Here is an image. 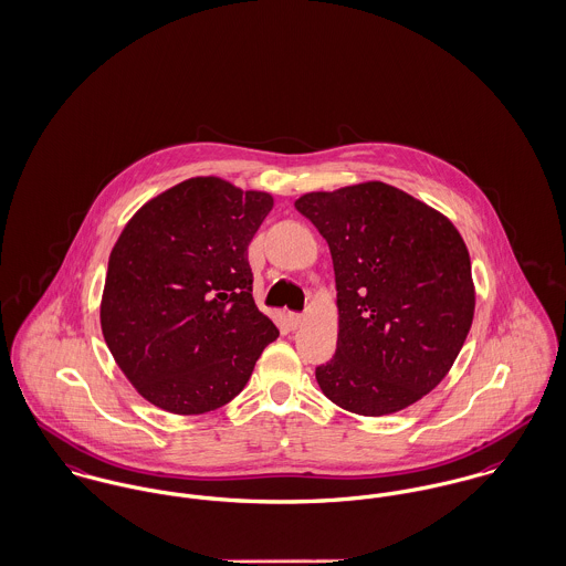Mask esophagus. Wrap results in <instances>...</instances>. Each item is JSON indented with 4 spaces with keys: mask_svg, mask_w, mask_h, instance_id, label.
Returning <instances> with one entry per match:
<instances>
[{
    "mask_svg": "<svg viewBox=\"0 0 566 566\" xmlns=\"http://www.w3.org/2000/svg\"><path fill=\"white\" fill-rule=\"evenodd\" d=\"M302 323H304V314H300V312H289V325H291V329H300Z\"/></svg>",
    "mask_w": 566,
    "mask_h": 566,
    "instance_id": "1",
    "label": "esophagus"
}]
</instances>
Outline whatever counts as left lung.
<instances>
[{
    "label": "left lung",
    "instance_id": "1",
    "mask_svg": "<svg viewBox=\"0 0 566 566\" xmlns=\"http://www.w3.org/2000/svg\"><path fill=\"white\" fill-rule=\"evenodd\" d=\"M295 209L329 245L340 329L316 381L359 416L400 411L436 388L474 318L468 248L452 221L373 180L305 193Z\"/></svg>",
    "mask_w": 566,
    "mask_h": 566
}]
</instances>
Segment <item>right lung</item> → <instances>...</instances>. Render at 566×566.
<instances>
[{"mask_svg":"<svg viewBox=\"0 0 566 566\" xmlns=\"http://www.w3.org/2000/svg\"><path fill=\"white\" fill-rule=\"evenodd\" d=\"M273 198L207 176L144 205L116 241L101 327L153 405L207 413L245 388L277 327L252 297L248 245Z\"/></svg>","mask_w":566,"mask_h":566,"instance_id":"obj_1","label":"right lung"}]
</instances>
